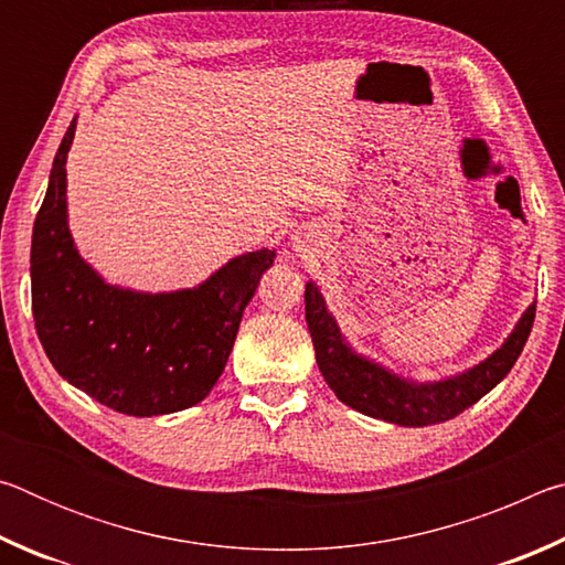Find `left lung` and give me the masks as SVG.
<instances>
[{"mask_svg": "<svg viewBox=\"0 0 565 565\" xmlns=\"http://www.w3.org/2000/svg\"><path fill=\"white\" fill-rule=\"evenodd\" d=\"M306 323L317 351L319 371L343 404L361 411L371 418L391 420L398 426H434L454 418L483 398L489 391L503 381V376L519 361L521 351L529 341L535 319V306L523 313L519 327L505 339L503 347L493 356L478 363L476 369L461 376L438 381V384H408V381L388 374L353 353L343 343L339 327L327 311L321 294L311 281L306 284Z\"/></svg>", "mask_w": 565, "mask_h": 565, "instance_id": "obj_1", "label": "left lung"}]
</instances>
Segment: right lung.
I'll return each instance as SVG.
<instances>
[{"instance_id": "1", "label": "right lung", "mask_w": 565, "mask_h": 565, "mask_svg": "<svg viewBox=\"0 0 565 565\" xmlns=\"http://www.w3.org/2000/svg\"><path fill=\"white\" fill-rule=\"evenodd\" d=\"M56 151L32 234L34 327L52 366L99 404L127 416H161L206 398L232 353L246 303L274 252L228 262L196 289L134 294L104 284L66 226V151Z\"/></svg>"}]
</instances>
